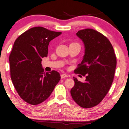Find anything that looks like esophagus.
I'll use <instances>...</instances> for the list:
<instances>
[{
	"label": "esophagus",
	"instance_id": "obj_1",
	"mask_svg": "<svg viewBox=\"0 0 129 129\" xmlns=\"http://www.w3.org/2000/svg\"><path fill=\"white\" fill-rule=\"evenodd\" d=\"M67 77H68V75H67V74H61V79H62V78H67Z\"/></svg>",
	"mask_w": 129,
	"mask_h": 129
}]
</instances>
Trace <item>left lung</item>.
Listing matches in <instances>:
<instances>
[{"label": "left lung", "mask_w": 129, "mask_h": 129, "mask_svg": "<svg viewBox=\"0 0 129 129\" xmlns=\"http://www.w3.org/2000/svg\"><path fill=\"white\" fill-rule=\"evenodd\" d=\"M77 36L84 44L85 53L75 73L86 76L84 82L74 77L71 90L72 99L79 106L90 108L103 100L111 86L116 67V58L111 43L95 30H79Z\"/></svg>", "instance_id": "1"}]
</instances>
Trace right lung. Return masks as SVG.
Listing matches in <instances>:
<instances>
[{
  "mask_svg": "<svg viewBox=\"0 0 129 129\" xmlns=\"http://www.w3.org/2000/svg\"><path fill=\"white\" fill-rule=\"evenodd\" d=\"M61 33L36 27L14 41L9 56L11 79L20 96L29 104L46 101L60 80L56 71L45 73L41 61L47 57L50 41Z\"/></svg>",
  "mask_w": 129,
  "mask_h": 129,
  "instance_id": "obj_1",
  "label": "right lung"
}]
</instances>
